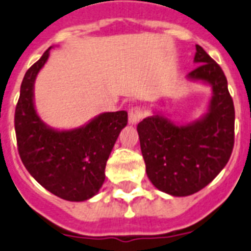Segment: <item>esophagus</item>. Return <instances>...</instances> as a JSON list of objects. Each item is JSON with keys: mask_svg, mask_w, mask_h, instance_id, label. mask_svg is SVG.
<instances>
[{"mask_svg": "<svg viewBox=\"0 0 251 251\" xmlns=\"http://www.w3.org/2000/svg\"><path fill=\"white\" fill-rule=\"evenodd\" d=\"M145 117V111L141 106H133L129 109V123L137 124Z\"/></svg>", "mask_w": 251, "mask_h": 251, "instance_id": "obj_1", "label": "esophagus"}]
</instances>
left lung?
<instances>
[{"label": "left lung", "instance_id": "left-lung-1", "mask_svg": "<svg viewBox=\"0 0 251 251\" xmlns=\"http://www.w3.org/2000/svg\"><path fill=\"white\" fill-rule=\"evenodd\" d=\"M196 49L199 66L187 77L212 87L207 113L176 124L157 111L137 126L147 176L158 190L174 197L190 196L208 185L233 149L235 108L226 76L202 47Z\"/></svg>", "mask_w": 251, "mask_h": 251}]
</instances>
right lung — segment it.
<instances>
[{
    "instance_id": "obj_1",
    "label": "right lung",
    "mask_w": 251,
    "mask_h": 251,
    "mask_svg": "<svg viewBox=\"0 0 251 251\" xmlns=\"http://www.w3.org/2000/svg\"><path fill=\"white\" fill-rule=\"evenodd\" d=\"M48 48L26 71L15 110L19 155L30 175L54 196L83 202L99 192L118 136L128 123L126 110L102 113L82 127L50 128L34 105L35 78L49 58Z\"/></svg>"
}]
</instances>
